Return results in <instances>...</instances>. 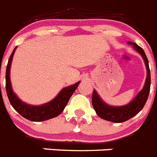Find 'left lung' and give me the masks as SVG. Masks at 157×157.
I'll return each mask as SVG.
<instances>
[{"instance_id": "1", "label": "left lung", "mask_w": 157, "mask_h": 157, "mask_svg": "<svg viewBox=\"0 0 157 157\" xmlns=\"http://www.w3.org/2000/svg\"><path fill=\"white\" fill-rule=\"evenodd\" d=\"M128 43L133 45L134 50H137L141 54L146 65L147 78L143 90L138 94V95L134 98V99H133V101H131L127 105L121 106V107H113V106L107 104L101 99L95 90L93 91V95H92V104L97 115L102 119L108 121L115 122V123H121V122L126 121L138 114L144 108V105L148 98L149 92H150L151 73H150L147 58L144 50L137 45L136 43L131 42V41Z\"/></svg>"}]
</instances>
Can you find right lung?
<instances>
[{
  "instance_id": "1",
  "label": "right lung",
  "mask_w": 157,
  "mask_h": 157,
  "mask_svg": "<svg viewBox=\"0 0 157 157\" xmlns=\"http://www.w3.org/2000/svg\"><path fill=\"white\" fill-rule=\"evenodd\" d=\"M15 50L16 48H14V50H13V52L9 59L6 72V93H7V96L12 107L22 117L29 120L31 121H46V120L58 117L63 112L68 103L71 96L72 95V94L75 92L77 86H79L80 81L76 82L72 86H67L66 88L63 89L59 92V94L49 103L40 105V106H32V105L27 104L17 97L15 94L13 93L12 87H11L10 73L11 62H12L13 55Z\"/></svg>"
}]
</instances>
